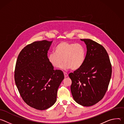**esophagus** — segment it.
I'll return each mask as SVG.
<instances>
[{"mask_svg":"<svg viewBox=\"0 0 124 124\" xmlns=\"http://www.w3.org/2000/svg\"><path fill=\"white\" fill-rule=\"evenodd\" d=\"M64 77L66 78L68 76V74L67 73H65V72H64Z\"/></svg>","mask_w":124,"mask_h":124,"instance_id":"1","label":"esophagus"}]
</instances>
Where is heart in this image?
<instances>
[{"label":"heart","instance_id":"heart-1","mask_svg":"<svg viewBox=\"0 0 124 124\" xmlns=\"http://www.w3.org/2000/svg\"><path fill=\"white\" fill-rule=\"evenodd\" d=\"M86 49L81 44L62 42L48 55V61L54 68H59L64 62L63 70H76L83 65L86 58Z\"/></svg>","mask_w":124,"mask_h":124}]
</instances>
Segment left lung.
Here are the masks:
<instances>
[{
  "instance_id": "left-lung-1",
  "label": "left lung",
  "mask_w": 124,
  "mask_h": 124,
  "mask_svg": "<svg viewBox=\"0 0 124 124\" xmlns=\"http://www.w3.org/2000/svg\"><path fill=\"white\" fill-rule=\"evenodd\" d=\"M87 47L85 61L79 69L69 74L74 101L84 106L100 101L108 89L112 74L108 53L101 44L90 39H81Z\"/></svg>"
}]
</instances>
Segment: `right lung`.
<instances>
[{
    "mask_svg": "<svg viewBox=\"0 0 124 124\" xmlns=\"http://www.w3.org/2000/svg\"><path fill=\"white\" fill-rule=\"evenodd\" d=\"M53 41H35L20 53L15 70V81L24 101L36 109L43 110L56 102L58 89L63 73L54 70L47 53Z\"/></svg>",
    "mask_w": 124,
    "mask_h": 124,
    "instance_id": "1",
    "label": "right lung"
}]
</instances>
